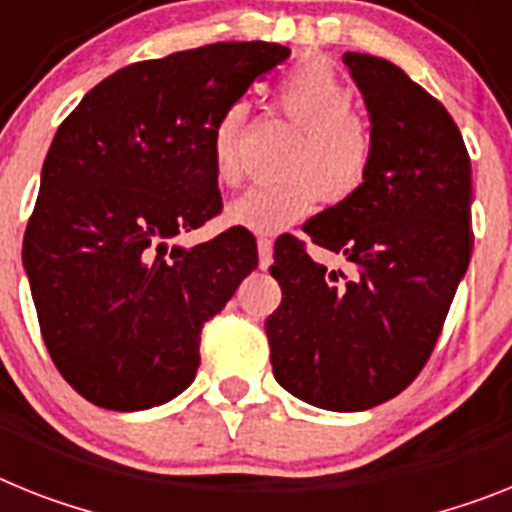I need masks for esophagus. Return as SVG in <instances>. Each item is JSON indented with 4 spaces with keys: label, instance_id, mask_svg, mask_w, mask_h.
I'll list each match as a JSON object with an SVG mask.
<instances>
[{
    "label": "esophagus",
    "instance_id": "obj_1",
    "mask_svg": "<svg viewBox=\"0 0 512 512\" xmlns=\"http://www.w3.org/2000/svg\"><path fill=\"white\" fill-rule=\"evenodd\" d=\"M257 257H260V268H268L273 263V239L270 236H260L257 239Z\"/></svg>",
    "mask_w": 512,
    "mask_h": 512
}]
</instances>
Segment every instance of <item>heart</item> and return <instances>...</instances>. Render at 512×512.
Masks as SVG:
<instances>
[{
	"label": "heart",
	"mask_w": 512,
	"mask_h": 512,
	"mask_svg": "<svg viewBox=\"0 0 512 512\" xmlns=\"http://www.w3.org/2000/svg\"><path fill=\"white\" fill-rule=\"evenodd\" d=\"M278 111L299 127L283 169L291 171L276 182L249 187L226 208V221L255 234H273L302 221L320 205L343 203L362 190L372 163V137L354 117V88L330 64L304 62L281 77L276 88ZM247 103L223 109L210 137L213 171L221 184H236L239 137Z\"/></svg>",
	"instance_id": "heart-1"
}]
</instances>
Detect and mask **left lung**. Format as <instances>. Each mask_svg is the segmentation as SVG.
<instances>
[{
	"label": "left lung",
	"instance_id": "1",
	"mask_svg": "<svg viewBox=\"0 0 512 512\" xmlns=\"http://www.w3.org/2000/svg\"><path fill=\"white\" fill-rule=\"evenodd\" d=\"M369 111L362 190L302 226L343 255L328 270L296 236L273 247L283 291L265 320L273 375L299 401L364 411L422 372L471 260V158L445 106L401 67L346 51Z\"/></svg>",
	"mask_w": 512,
	"mask_h": 512
}]
</instances>
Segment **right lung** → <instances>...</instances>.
<instances>
[{
  "instance_id": "right-lung-1",
  "label": "right lung",
  "mask_w": 512,
  "mask_h": 512,
  "mask_svg": "<svg viewBox=\"0 0 512 512\" xmlns=\"http://www.w3.org/2000/svg\"><path fill=\"white\" fill-rule=\"evenodd\" d=\"M286 46L210 44L109 75L59 124L23 239L51 359L77 393L143 411L190 388L200 330L257 268L255 236L171 244L221 213L210 137Z\"/></svg>"
}]
</instances>
